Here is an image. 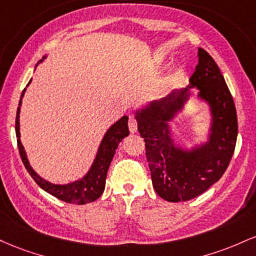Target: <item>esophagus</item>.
<instances>
[{"mask_svg":"<svg viewBox=\"0 0 256 256\" xmlns=\"http://www.w3.org/2000/svg\"><path fill=\"white\" fill-rule=\"evenodd\" d=\"M128 127H129V132H130V133H136V132L138 130V120L134 116H129Z\"/></svg>","mask_w":256,"mask_h":256,"instance_id":"esophagus-1","label":"esophagus"}]
</instances>
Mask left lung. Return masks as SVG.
Wrapping results in <instances>:
<instances>
[{"mask_svg":"<svg viewBox=\"0 0 256 256\" xmlns=\"http://www.w3.org/2000/svg\"><path fill=\"white\" fill-rule=\"evenodd\" d=\"M210 104L213 127L209 142L192 152L175 148L166 130V120L182 108L188 90L174 92L138 116V130L145 142L152 185L168 202L190 200L208 190L222 176L236 148L238 123L234 98L214 59L198 48V64L188 80Z\"/></svg>","mask_w":256,"mask_h":256,"instance_id":"obj_1","label":"left lung"}]
</instances>
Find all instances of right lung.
<instances>
[{"label": "right lung", "mask_w": 256, "mask_h": 256, "mask_svg": "<svg viewBox=\"0 0 256 256\" xmlns=\"http://www.w3.org/2000/svg\"><path fill=\"white\" fill-rule=\"evenodd\" d=\"M31 82V81H30ZM28 82V83H30ZM24 96V92L20 96L19 105L22 104V98ZM19 112L20 108L16 110V142H18V148L20 157H22V163L25 168L31 175L35 182L40 188H43L46 192L50 194L52 196L56 197L60 200L71 203V204H87V203L94 202L98 200L105 188V180L108 175V166H110L111 160L114 158V154L116 148H118V144L122 142L123 138H126L129 134L128 130V117L123 116L118 122L108 130L106 136L102 139V145H100L99 152L96 154V158L92 166L90 173L87 176L83 178L81 182H76L70 184V185H53V184L44 182L37 175L35 172L28 166L26 154H25L24 148L20 142V133H19Z\"/></svg>", "instance_id": "right-lung-1"}]
</instances>
